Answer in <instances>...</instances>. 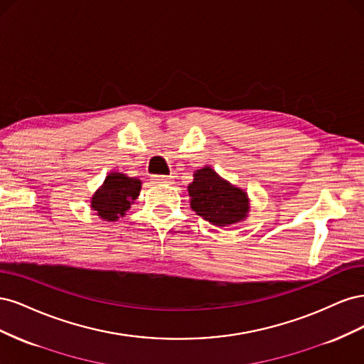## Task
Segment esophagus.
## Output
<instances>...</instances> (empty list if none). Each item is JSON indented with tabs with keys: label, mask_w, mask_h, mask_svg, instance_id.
<instances>
[{
	"label": "esophagus",
	"mask_w": 364,
	"mask_h": 364,
	"mask_svg": "<svg viewBox=\"0 0 364 364\" xmlns=\"http://www.w3.org/2000/svg\"><path fill=\"white\" fill-rule=\"evenodd\" d=\"M153 183H170L173 181L171 176H151L150 179Z\"/></svg>",
	"instance_id": "34e87169"
}]
</instances>
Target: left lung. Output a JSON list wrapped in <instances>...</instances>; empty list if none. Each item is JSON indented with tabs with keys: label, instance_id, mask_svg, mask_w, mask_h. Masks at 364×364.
<instances>
[{
	"label": "left lung",
	"instance_id": "obj_1",
	"mask_svg": "<svg viewBox=\"0 0 364 364\" xmlns=\"http://www.w3.org/2000/svg\"><path fill=\"white\" fill-rule=\"evenodd\" d=\"M191 208L214 226H229L245 220L249 213L247 194L230 185L211 168L194 171V181L188 185Z\"/></svg>",
	"mask_w": 364,
	"mask_h": 364
}]
</instances>
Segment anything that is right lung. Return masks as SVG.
I'll list each match as a JSON object with an SVG mask.
<instances>
[{
  "mask_svg": "<svg viewBox=\"0 0 364 364\" xmlns=\"http://www.w3.org/2000/svg\"><path fill=\"white\" fill-rule=\"evenodd\" d=\"M141 181L123 173H111L91 199L92 211L106 222H115L126 214L130 205L138 199Z\"/></svg>",
  "mask_w": 364,
  "mask_h": 364,
  "instance_id": "right-lung-1",
  "label": "right lung"
}]
</instances>
